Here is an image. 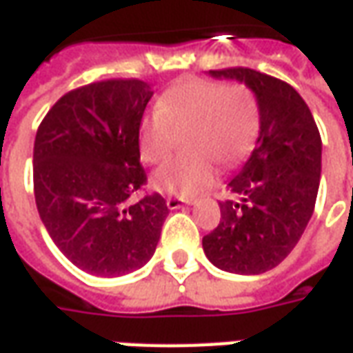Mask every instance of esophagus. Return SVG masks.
Masks as SVG:
<instances>
[{
	"mask_svg": "<svg viewBox=\"0 0 353 353\" xmlns=\"http://www.w3.org/2000/svg\"><path fill=\"white\" fill-rule=\"evenodd\" d=\"M194 204V200H183V199H168L166 200V206L170 210H179V208L183 206H192Z\"/></svg>",
	"mask_w": 353,
	"mask_h": 353,
	"instance_id": "1",
	"label": "esophagus"
}]
</instances>
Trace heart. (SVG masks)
I'll return each mask as SVG.
<instances>
[{
	"instance_id": "b5f03b06",
	"label": "heart",
	"mask_w": 353,
	"mask_h": 353,
	"mask_svg": "<svg viewBox=\"0 0 353 353\" xmlns=\"http://www.w3.org/2000/svg\"><path fill=\"white\" fill-rule=\"evenodd\" d=\"M259 128V101L245 85L208 79L176 83L139 126V153L149 164L164 162L176 151L179 138L189 134L185 149L196 157L164 164L151 177V187L179 199L200 196L217 179L214 161L225 166L244 161Z\"/></svg>"
}]
</instances>
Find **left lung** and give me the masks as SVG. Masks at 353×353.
Wrapping results in <instances>:
<instances>
[{"label":"left lung","instance_id":"left-lung-1","mask_svg":"<svg viewBox=\"0 0 353 353\" xmlns=\"http://www.w3.org/2000/svg\"><path fill=\"white\" fill-rule=\"evenodd\" d=\"M244 83L259 101L255 149L229 181L238 202H219L221 221L202 238L212 265L232 274H263L288 257L316 206L321 138L306 101L283 81L250 68L208 72Z\"/></svg>","mask_w":353,"mask_h":353}]
</instances>
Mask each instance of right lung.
<instances>
[{"label": "right lung", "mask_w": 353, "mask_h": 353, "mask_svg": "<svg viewBox=\"0 0 353 353\" xmlns=\"http://www.w3.org/2000/svg\"><path fill=\"white\" fill-rule=\"evenodd\" d=\"M153 96L139 79L75 88L50 108L34 143V192L45 229L94 276L134 272L153 257L168 215L161 194L126 206L145 172L139 124Z\"/></svg>", "instance_id": "right-lung-1"}]
</instances>
